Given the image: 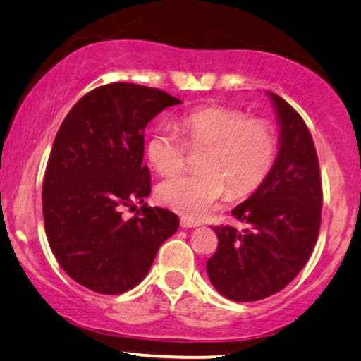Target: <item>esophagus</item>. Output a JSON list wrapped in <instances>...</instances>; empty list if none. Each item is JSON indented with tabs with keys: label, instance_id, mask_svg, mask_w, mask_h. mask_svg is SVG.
I'll use <instances>...</instances> for the list:
<instances>
[{
	"label": "esophagus",
	"instance_id": "1",
	"mask_svg": "<svg viewBox=\"0 0 361 361\" xmlns=\"http://www.w3.org/2000/svg\"><path fill=\"white\" fill-rule=\"evenodd\" d=\"M180 225L183 228H195V227H200V222H195V220H190V219H181L180 220Z\"/></svg>",
	"mask_w": 361,
	"mask_h": 361
}]
</instances>
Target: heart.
Listing matches in <instances>:
<instances>
[{
  "instance_id": "b5f03b06",
  "label": "heart",
  "mask_w": 361,
  "mask_h": 361,
  "mask_svg": "<svg viewBox=\"0 0 361 361\" xmlns=\"http://www.w3.org/2000/svg\"><path fill=\"white\" fill-rule=\"evenodd\" d=\"M185 141L166 128L147 139L146 154L158 173L171 176L188 163L190 149H205L195 175L163 181L158 197L183 216L205 215L220 200L245 197L269 176L277 156L274 124L264 117H247L232 107H205L180 119Z\"/></svg>"
}]
</instances>
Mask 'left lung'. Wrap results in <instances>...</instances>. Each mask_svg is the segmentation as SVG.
<instances>
[{"mask_svg":"<svg viewBox=\"0 0 361 361\" xmlns=\"http://www.w3.org/2000/svg\"><path fill=\"white\" fill-rule=\"evenodd\" d=\"M269 97L281 126L276 163L257 192L232 210L247 227H214L219 247L207 262L214 288L238 302L284 289L310 260L321 225L323 188L310 129L284 99Z\"/></svg>","mask_w":361,"mask_h":361,"instance_id":"8db88e82","label":"left lung"}]
</instances>
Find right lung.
<instances>
[{
	"label": "right lung",
	"instance_id": "1",
	"mask_svg": "<svg viewBox=\"0 0 361 361\" xmlns=\"http://www.w3.org/2000/svg\"><path fill=\"white\" fill-rule=\"evenodd\" d=\"M128 82L85 94L56 133L43 178V222L62 269L99 294H123L145 279L156 252L178 230L173 212L147 207L142 164L147 123L180 104ZM142 208L129 221L122 208Z\"/></svg>",
	"mask_w": 361,
	"mask_h": 361
}]
</instances>
